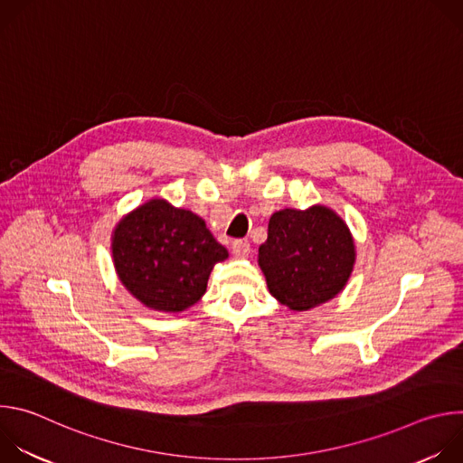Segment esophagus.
Instances as JSON below:
<instances>
[{
    "label": "esophagus",
    "mask_w": 463,
    "mask_h": 463,
    "mask_svg": "<svg viewBox=\"0 0 463 463\" xmlns=\"http://www.w3.org/2000/svg\"><path fill=\"white\" fill-rule=\"evenodd\" d=\"M249 252H250V243L247 240H236L232 243V254L236 258H245L249 256Z\"/></svg>",
    "instance_id": "1"
}]
</instances>
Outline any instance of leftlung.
<instances>
[{"mask_svg":"<svg viewBox=\"0 0 463 463\" xmlns=\"http://www.w3.org/2000/svg\"><path fill=\"white\" fill-rule=\"evenodd\" d=\"M258 263L280 304L307 311L345 289L355 263V243L332 209H284L269 220Z\"/></svg>","mask_w":463,"mask_h":463,"instance_id":"1","label":"left lung"}]
</instances>
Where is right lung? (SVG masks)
Listing matches in <instances>:
<instances>
[{
	"instance_id": "add662e5",
	"label": "right lung",
	"mask_w": 463,
	"mask_h": 463,
	"mask_svg": "<svg viewBox=\"0 0 463 463\" xmlns=\"http://www.w3.org/2000/svg\"><path fill=\"white\" fill-rule=\"evenodd\" d=\"M111 254L122 286L165 313L200 300L213 268L229 256L200 216L165 200H150L117 223Z\"/></svg>"
}]
</instances>
